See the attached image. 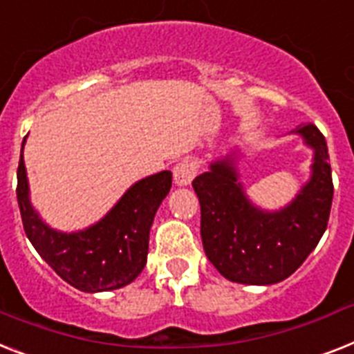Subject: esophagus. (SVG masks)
<instances>
[{
	"mask_svg": "<svg viewBox=\"0 0 354 354\" xmlns=\"http://www.w3.org/2000/svg\"><path fill=\"white\" fill-rule=\"evenodd\" d=\"M196 172L198 163L194 162V160L185 158V160H182L180 163H176V167H174V182L182 187L191 185V182L194 180V176H196Z\"/></svg>",
	"mask_w": 354,
	"mask_h": 354,
	"instance_id": "34e87169",
	"label": "esophagus"
}]
</instances>
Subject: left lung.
<instances>
[{
  "label": "left lung",
  "mask_w": 354,
  "mask_h": 354,
  "mask_svg": "<svg viewBox=\"0 0 354 354\" xmlns=\"http://www.w3.org/2000/svg\"><path fill=\"white\" fill-rule=\"evenodd\" d=\"M313 156L311 178L292 202L278 211L252 205L238 180L232 154L216 160L194 178L202 207V242L207 258L227 280L271 286L306 261L326 232L333 203V178L326 138L313 123L300 125Z\"/></svg>",
  "instance_id": "1"
}]
</instances>
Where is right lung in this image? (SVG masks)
Wrapping results in <instances>:
<instances>
[{
	"label": "right lung",
	"instance_id": "right-lung-1",
	"mask_svg": "<svg viewBox=\"0 0 354 354\" xmlns=\"http://www.w3.org/2000/svg\"><path fill=\"white\" fill-rule=\"evenodd\" d=\"M23 145L16 194L23 229L39 257L67 283L83 292L112 291L136 280L147 263L154 214L171 191V171L134 183L94 225L77 232H62L43 222L30 203Z\"/></svg>",
	"mask_w": 354,
	"mask_h": 354
}]
</instances>
